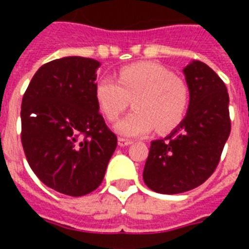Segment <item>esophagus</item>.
Returning a JSON list of instances; mask_svg holds the SVG:
<instances>
[{
  "label": "esophagus",
  "instance_id": "obj_1",
  "mask_svg": "<svg viewBox=\"0 0 249 249\" xmlns=\"http://www.w3.org/2000/svg\"><path fill=\"white\" fill-rule=\"evenodd\" d=\"M132 142H133V141L128 140V139H124V137H120V139H119V145L120 146H128V145H130Z\"/></svg>",
  "mask_w": 249,
  "mask_h": 249
}]
</instances>
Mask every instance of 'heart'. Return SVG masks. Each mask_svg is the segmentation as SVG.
<instances>
[{
  "instance_id": "obj_1",
  "label": "heart",
  "mask_w": 249,
  "mask_h": 249,
  "mask_svg": "<svg viewBox=\"0 0 249 249\" xmlns=\"http://www.w3.org/2000/svg\"><path fill=\"white\" fill-rule=\"evenodd\" d=\"M100 112L116 121L132 101L133 112L116 125L120 135L137 137L159 132H171L183 123L191 93L181 77L155 62H137L123 68L117 81L101 78L94 87Z\"/></svg>"
}]
</instances>
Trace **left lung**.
I'll list each match as a JSON object with an SVG mask.
<instances>
[{"instance_id": "obj_1", "label": "left lung", "mask_w": 249, "mask_h": 249, "mask_svg": "<svg viewBox=\"0 0 249 249\" xmlns=\"http://www.w3.org/2000/svg\"><path fill=\"white\" fill-rule=\"evenodd\" d=\"M191 100L183 123L162 140L151 142L142 178L162 195L198 187L214 172L231 133L230 96L223 80L207 64L184 68Z\"/></svg>"}]
</instances>
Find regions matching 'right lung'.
<instances>
[{
    "instance_id": "obj_1",
    "label": "right lung",
    "mask_w": 249,
    "mask_h": 249,
    "mask_svg": "<svg viewBox=\"0 0 249 249\" xmlns=\"http://www.w3.org/2000/svg\"><path fill=\"white\" fill-rule=\"evenodd\" d=\"M98 66L78 56L48 62L36 71L21 105V142L32 171L74 197L103 183L117 146L94 98Z\"/></svg>"
}]
</instances>
